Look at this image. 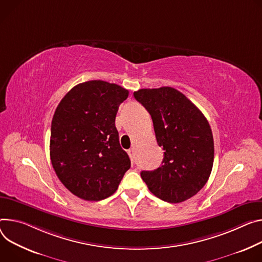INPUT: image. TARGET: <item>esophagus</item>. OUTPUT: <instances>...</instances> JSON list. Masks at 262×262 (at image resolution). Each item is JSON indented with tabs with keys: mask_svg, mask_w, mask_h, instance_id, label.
I'll return each mask as SVG.
<instances>
[{
	"mask_svg": "<svg viewBox=\"0 0 262 262\" xmlns=\"http://www.w3.org/2000/svg\"><path fill=\"white\" fill-rule=\"evenodd\" d=\"M135 152H136V149L133 147V148H130V149H128L127 150V154H128V156L130 157V159H132V161H134V158H135Z\"/></svg>",
	"mask_w": 262,
	"mask_h": 262,
	"instance_id": "esophagus-1",
	"label": "esophagus"
}]
</instances>
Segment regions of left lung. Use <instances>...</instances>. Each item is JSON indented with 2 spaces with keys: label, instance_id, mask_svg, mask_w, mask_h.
I'll return each instance as SVG.
<instances>
[{
  "label": "left lung",
  "instance_id": "obj_1",
  "mask_svg": "<svg viewBox=\"0 0 262 262\" xmlns=\"http://www.w3.org/2000/svg\"><path fill=\"white\" fill-rule=\"evenodd\" d=\"M134 96L150 114L164 159L159 168L142 171L149 191L176 204L195 195L213 166L214 142L204 114L180 91L162 86L141 89Z\"/></svg>",
  "mask_w": 262,
  "mask_h": 262
}]
</instances>
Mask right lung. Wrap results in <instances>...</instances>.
Returning <instances> with one entry per match:
<instances>
[{
	"instance_id": "1",
	"label": "right lung",
	"mask_w": 262,
	"mask_h": 262,
	"mask_svg": "<svg viewBox=\"0 0 262 262\" xmlns=\"http://www.w3.org/2000/svg\"><path fill=\"white\" fill-rule=\"evenodd\" d=\"M127 97L120 85L90 80L71 89L55 110L51 163L63 186L84 201L114 194L130 168L115 126L119 104Z\"/></svg>"
}]
</instances>
